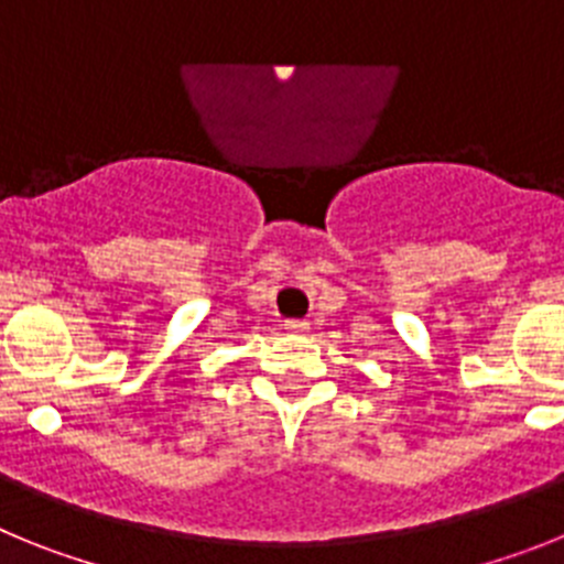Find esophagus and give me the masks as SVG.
Here are the masks:
<instances>
[{"mask_svg":"<svg viewBox=\"0 0 564 564\" xmlns=\"http://www.w3.org/2000/svg\"><path fill=\"white\" fill-rule=\"evenodd\" d=\"M285 330L288 333H307V322H299V318H291V322H285Z\"/></svg>","mask_w":564,"mask_h":564,"instance_id":"1","label":"esophagus"}]
</instances>
